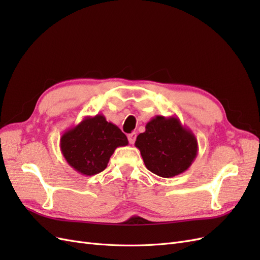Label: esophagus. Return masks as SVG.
Returning <instances> with one entry per match:
<instances>
[{
    "mask_svg": "<svg viewBox=\"0 0 260 260\" xmlns=\"http://www.w3.org/2000/svg\"><path fill=\"white\" fill-rule=\"evenodd\" d=\"M128 140H129V143H130V144L135 143L136 140H137V133H136V132L130 133V135L128 136Z\"/></svg>",
    "mask_w": 260,
    "mask_h": 260,
    "instance_id": "esophagus-1",
    "label": "esophagus"
}]
</instances>
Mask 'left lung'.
Masks as SVG:
<instances>
[{
	"label": "left lung",
	"mask_w": 260,
	"mask_h": 260,
	"mask_svg": "<svg viewBox=\"0 0 260 260\" xmlns=\"http://www.w3.org/2000/svg\"><path fill=\"white\" fill-rule=\"evenodd\" d=\"M145 167L162 178H172L191 167L199 152L193 132L176 116H156L145 125L135 143Z\"/></svg>",
	"instance_id": "left-lung-1"
}]
</instances>
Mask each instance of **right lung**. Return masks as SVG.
I'll list each match as a JSON object with an SVG mask.
<instances>
[{
    "instance_id": "right-lung-1",
    "label": "right lung",
    "mask_w": 260,
    "mask_h": 260,
    "mask_svg": "<svg viewBox=\"0 0 260 260\" xmlns=\"http://www.w3.org/2000/svg\"><path fill=\"white\" fill-rule=\"evenodd\" d=\"M128 139L116 124L98 114L86 116L60 137V151L72 168L83 176L103 171L115 149L128 145Z\"/></svg>"
}]
</instances>
